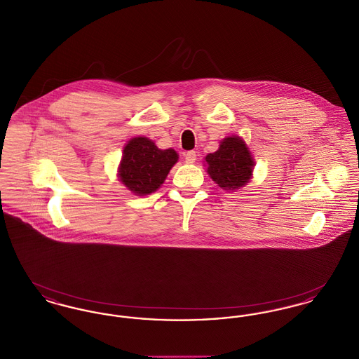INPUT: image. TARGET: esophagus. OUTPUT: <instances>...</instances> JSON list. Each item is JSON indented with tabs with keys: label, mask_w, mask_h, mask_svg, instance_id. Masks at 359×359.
<instances>
[{
	"label": "esophagus",
	"mask_w": 359,
	"mask_h": 359,
	"mask_svg": "<svg viewBox=\"0 0 359 359\" xmlns=\"http://www.w3.org/2000/svg\"><path fill=\"white\" fill-rule=\"evenodd\" d=\"M196 152L195 151H189L187 154H184V157H186V163L187 164H194L195 161H196Z\"/></svg>",
	"instance_id": "1"
}]
</instances>
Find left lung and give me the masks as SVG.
<instances>
[{"mask_svg": "<svg viewBox=\"0 0 359 359\" xmlns=\"http://www.w3.org/2000/svg\"><path fill=\"white\" fill-rule=\"evenodd\" d=\"M207 173L224 191L236 192L253 177L255 158L246 142L239 136H227L214 154L205 157Z\"/></svg>", "mask_w": 359, "mask_h": 359, "instance_id": "obj_1", "label": "left lung"}]
</instances>
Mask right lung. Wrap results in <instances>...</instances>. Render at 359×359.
<instances>
[{
  "mask_svg": "<svg viewBox=\"0 0 359 359\" xmlns=\"http://www.w3.org/2000/svg\"><path fill=\"white\" fill-rule=\"evenodd\" d=\"M177 160L175 149H160L148 137H133L123 147L118 179L137 196H145L161 187Z\"/></svg>",
  "mask_w": 359,
  "mask_h": 359,
  "instance_id": "obj_1",
  "label": "right lung"
}]
</instances>
